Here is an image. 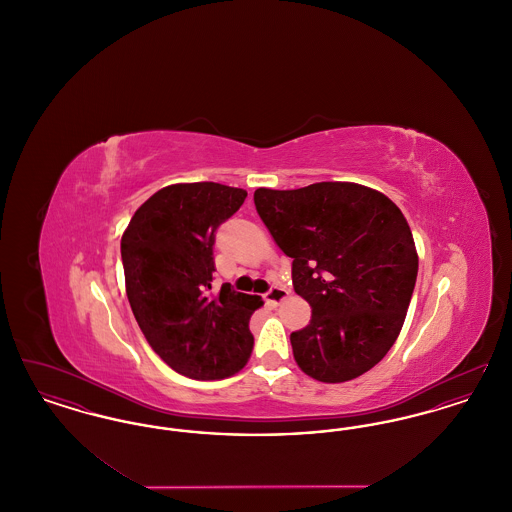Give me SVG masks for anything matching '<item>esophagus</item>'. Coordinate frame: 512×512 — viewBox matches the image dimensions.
Wrapping results in <instances>:
<instances>
[{"label":"esophagus","instance_id":"obj_1","mask_svg":"<svg viewBox=\"0 0 512 512\" xmlns=\"http://www.w3.org/2000/svg\"><path fill=\"white\" fill-rule=\"evenodd\" d=\"M288 295H290V292H288L284 286H274V288H270V292L265 295V299H267V303H270V305H280L282 301L288 299Z\"/></svg>","mask_w":512,"mask_h":512}]
</instances>
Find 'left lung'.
Returning a JSON list of instances; mask_svg holds the SVG:
<instances>
[{"label": "left lung", "mask_w": 512, "mask_h": 512, "mask_svg": "<svg viewBox=\"0 0 512 512\" xmlns=\"http://www.w3.org/2000/svg\"><path fill=\"white\" fill-rule=\"evenodd\" d=\"M253 199L272 240L293 259V290L311 305V322L290 336L297 366L341 384L378 365L403 328L418 274L401 209L355 182L259 188Z\"/></svg>", "instance_id": "left-lung-1"}]
</instances>
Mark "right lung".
<instances>
[{
  "instance_id": "add662e5",
  "label": "right lung",
  "mask_w": 512,
  "mask_h": 512,
  "mask_svg": "<svg viewBox=\"0 0 512 512\" xmlns=\"http://www.w3.org/2000/svg\"><path fill=\"white\" fill-rule=\"evenodd\" d=\"M247 192L217 182L171 184L151 195L122 232L126 295L151 349L182 376L222 380L253 349L249 318L259 295L222 284L211 293L213 244Z\"/></svg>"
}]
</instances>
